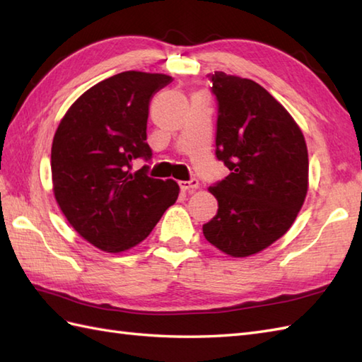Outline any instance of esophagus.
I'll use <instances>...</instances> for the list:
<instances>
[{
    "label": "esophagus",
    "instance_id": "obj_1",
    "mask_svg": "<svg viewBox=\"0 0 362 362\" xmlns=\"http://www.w3.org/2000/svg\"><path fill=\"white\" fill-rule=\"evenodd\" d=\"M179 187L182 191H193L199 187V180L197 179H191V180H183L179 182Z\"/></svg>",
    "mask_w": 362,
    "mask_h": 362
}]
</instances>
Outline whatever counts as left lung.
<instances>
[{"mask_svg":"<svg viewBox=\"0 0 362 362\" xmlns=\"http://www.w3.org/2000/svg\"><path fill=\"white\" fill-rule=\"evenodd\" d=\"M218 101L216 157L230 174L210 187L218 213L205 240L230 257L269 247L291 228L308 191V151L288 110L259 83L209 76Z\"/></svg>","mask_w":362,"mask_h":362,"instance_id":"1","label":"left lung"}]
</instances>
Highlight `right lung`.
Listing matches in <instances>:
<instances>
[{"label":"right lung","instance_id":"obj_1","mask_svg":"<svg viewBox=\"0 0 362 362\" xmlns=\"http://www.w3.org/2000/svg\"><path fill=\"white\" fill-rule=\"evenodd\" d=\"M171 76L124 71L96 83L60 121L52 140L54 196L83 240L104 252H124L152 232L179 196L174 180L152 179L146 143L149 103Z\"/></svg>","mask_w":362,"mask_h":362}]
</instances>
